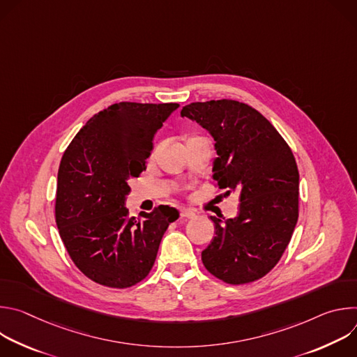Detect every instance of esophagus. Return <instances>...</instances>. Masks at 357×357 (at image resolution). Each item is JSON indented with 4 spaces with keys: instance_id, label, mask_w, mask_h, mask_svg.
<instances>
[{
    "instance_id": "obj_1",
    "label": "esophagus",
    "mask_w": 357,
    "mask_h": 357,
    "mask_svg": "<svg viewBox=\"0 0 357 357\" xmlns=\"http://www.w3.org/2000/svg\"><path fill=\"white\" fill-rule=\"evenodd\" d=\"M179 215H181V218H183V219H193V218H195V213H193L192 211H189V209H181V211H179Z\"/></svg>"
}]
</instances>
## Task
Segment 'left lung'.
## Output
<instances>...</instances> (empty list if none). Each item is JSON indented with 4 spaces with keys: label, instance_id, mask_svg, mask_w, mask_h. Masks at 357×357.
<instances>
[{
    "label": "left lung",
    "instance_id": "1",
    "mask_svg": "<svg viewBox=\"0 0 357 357\" xmlns=\"http://www.w3.org/2000/svg\"><path fill=\"white\" fill-rule=\"evenodd\" d=\"M182 117L196 121L216 141L213 179L229 195L240 193L238 215L222 223L202 261L216 278L247 284L268 274L284 254L296 220L299 174L294 154L274 126L236 100L190 103Z\"/></svg>",
    "mask_w": 357,
    "mask_h": 357
}]
</instances>
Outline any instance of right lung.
Returning <instances> with one entry per match:
<instances>
[{"label":"right lung","instance_id":"right-lung-1","mask_svg":"<svg viewBox=\"0 0 357 357\" xmlns=\"http://www.w3.org/2000/svg\"><path fill=\"white\" fill-rule=\"evenodd\" d=\"M178 103H121L94 114L76 134L58 172L55 218L75 266L91 281L127 288L155 263L175 208L157 206L141 219L124 206L128 181L145 169L152 139Z\"/></svg>","mask_w":357,"mask_h":357}]
</instances>
